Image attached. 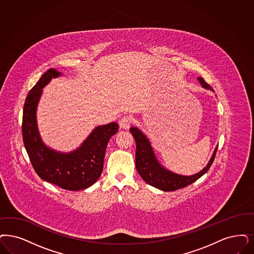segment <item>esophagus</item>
I'll use <instances>...</instances> for the list:
<instances>
[{"instance_id":"34e87169","label":"esophagus","mask_w":254,"mask_h":254,"mask_svg":"<svg viewBox=\"0 0 254 254\" xmlns=\"http://www.w3.org/2000/svg\"><path fill=\"white\" fill-rule=\"evenodd\" d=\"M132 118L130 117V116H124L123 117L121 120H120V127L122 128V129H129L130 128V126L131 125V123H132Z\"/></svg>"}]
</instances>
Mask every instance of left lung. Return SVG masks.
<instances>
[{
    "instance_id": "8db88e82",
    "label": "left lung",
    "mask_w": 254,
    "mask_h": 254,
    "mask_svg": "<svg viewBox=\"0 0 254 254\" xmlns=\"http://www.w3.org/2000/svg\"><path fill=\"white\" fill-rule=\"evenodd\" d=\"M197 80L202 86L206 89L213 90L212 86L208 85L206 82L198 77ZM134 140L136 144V151H135V167L142 179L149 184L151 187L158 188L163 191H174L180 188H186L189 185L196 182L197 179L204 175L212 166L215 156L216 150L213 153V156L209 161L208 165L201 171L192 176H183L175 174L168 169H164L156 159L152 148L150 146V141L146 137V135L136 127H131L130 129Z\"/></svg>"
}]
</instances>
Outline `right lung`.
<instances>
[{"label":"right lung","instance_id":"add662e5","mask_svg":"<svg viewBox=\"0 0 254 254\" xmlns=\"http://www.w3.org/2000/svg\"><path fill=\"white\" fill-rule=\"evenodd\" d=\"M59 75L55 68L48 69L29 91L23 106L22 138L31 164L40 178L63 189L78 191L91 187L100 178L107 143L119 130V124L98 126L72 152L61 153L47 148L38 133L36 111L42 88Z\"/></svg>","mask_w":254,"mask_h":254}]
</instances>
